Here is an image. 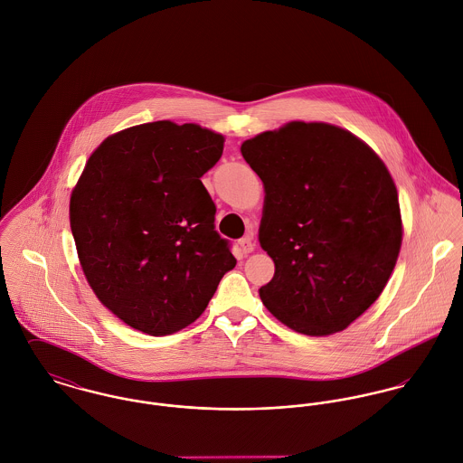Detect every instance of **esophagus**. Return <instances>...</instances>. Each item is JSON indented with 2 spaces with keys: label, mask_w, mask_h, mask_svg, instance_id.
I'll return each instance as SVG.
<instances>
[{
  "label": "esophagus",
  "mask_w": 463,
  "mask_h": 463,
  "mask_svg": "<svg viewBox=\"0 0 463 463\" xmlns=\"http://www.w3.org/2000/svg\"><path fill=\"white\" fill-rule=\"evenodd\" d=\"M238 245H240V249H241V252H243V254H250V252L254 250V240H252L250 236L241 238V240L238 241Z\"/></svg>",
  "instance_id": "34e87169"
}]
</instances>
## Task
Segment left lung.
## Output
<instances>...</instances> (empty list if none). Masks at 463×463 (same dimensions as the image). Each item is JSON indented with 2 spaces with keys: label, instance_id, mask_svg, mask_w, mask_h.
<instances>
[{
  "label": "left lung",
  "instance_id": "obj_1",
  "mask_svg": "<svg viewBox=\"0 0 463 463\" xmlns=\"http://www.w3.org/2000/svg\"><path fill=\"white\" fill-rule=\"evenodd\" d=\"M264 184L259 243L275 262L266 308L306 335L345 330L382 295L402 249L394 181L362 140L289 122L243 142Z\"/></svg>",
  "mask_w": 463,
  "mask_h": 463
}]
</instances>
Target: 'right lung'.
I'll list each match as a JSON object with an SVG mask.
<instances>
[{
	"instance_id": "right-lung-1",
	"label": "right lung",
	"mask_w": 463,
	"mask_h": 463,
	"mask_svg": "<svg viewBox=\"0 0 463 463\" xmlns=\"http://www.w3.org/2000/svg\"><path fill=\"white\" fill-rule=\"evenodd\" d=\"M223 137L197 124H140L89 157L71 195V231L83 273L104 307L149 335L194 323L236 266L214 231L201 177Z\"/></svg>"
}]
</instances>
